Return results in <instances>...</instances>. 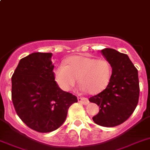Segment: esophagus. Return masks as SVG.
<instances>
[{"mask_svg":"<svg viewBox=\"0 0 150 150\" xmlns=\"http://www.w3.org/2000/svg\"><path fill=\"white\" fill-rule=\"evenodd\" d=\"M78 100H79V102L85 104V105H86V104H88L89 103L88 99L86 98H78Z\"/></svg>","mask_w":150,"mask_h":150,"instance_id":"esophagus-1","label":"esophagus"}]
</instances>
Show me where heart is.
I'll list each match as a JSON object with an SVG mask.
<instances>
[{
	"label": "heart",
	"mask_w": 150,
	"mask_h": 150,
	"mask_svg": "<svg viewBox=\"0 0 150 150\" xmlns=\"http://www.w3.org/2000/svg\"><path fill=\"white\" fill-rule=\"evenodd\" d=\"M111 76V68L107 60L85 56H75L58 65L54 77L61 89L68 91L75 86L77 79L81 89L97 94L106 88Z\"/></svg>",
	"instance_id": "b5f03b06"
}]
</instances>
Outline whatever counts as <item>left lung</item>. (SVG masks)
<instances>
[{"instance_id":"left-lung-1","label":"left lung","mask_w":150,"mask_h":150,"mask_svg":"<svg viewBox=\"0 0 150 150\" xmlns=\"http://www.w3.org/2000/svg\"><path fill=\"white\" fill-rule=\"evenodd\" d=\"M100 52L110 63L112 74L106 88L90 98L89 101L100 108L92 117L94 123L113 127L127 120L137 108L139 96L138 71L127 55L110 48Z\"/></svg>"}]
</instances>
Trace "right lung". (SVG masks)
<instances>
[{
  "mask_svg": "<svg viewBox=\"0 0 150 150\" xmlns=\"http://www.w3.org/2000/svg\"><path fill=\"white\" fill-rule=\"evenodd\" d=\"M50 52H33L20 60L11 78V97L17 115L27 127L49 133L61 127L77 97L60 88Z\"/></svg>",
  "mask_w": 150,
  "mask_h": 150,
  "instance_id": "obj_1",
  "label": "right lung"
}]
</instances>
